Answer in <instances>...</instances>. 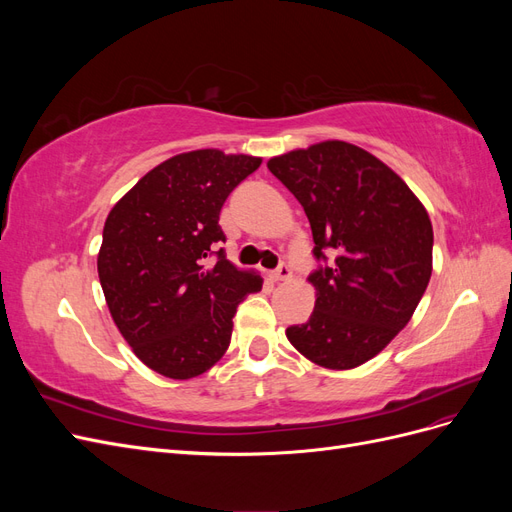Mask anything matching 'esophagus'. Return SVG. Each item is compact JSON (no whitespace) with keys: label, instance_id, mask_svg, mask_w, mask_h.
Wrapping results in <instances>:
<instances>
[{"label":"esophagus","instance_id":"esophagus-1","mask_svg":"<svg viewBox=\"0 0 512 512\" xmlns=\"http://www.w3.org/2000/svg\"><path fill=\"white\" fill-rule=\"evenodd\" d=\"M290 275H292V271H290V267L286 265V262H282L280 267L269 273V277H271L273 282H286V280H290Z\"/></svg>","mask_w":512,"mask_h":512}]
</instances>
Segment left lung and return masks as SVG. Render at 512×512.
I'll list each match as a JSON object with an SVG mask.
<instances>
[{"label":"left lung","instance_id":"left-lung-1","mask_svg":"<svg viewBox=\"0 0 512 512\" xmlns=\"http://www.w3.org/2000/svg\"><path fill=\"white\" fill-rule=\"evenodd\" d=\"M312 226L314 312L286 329L309 361L352 369L410 322L431 277L429 215L399 175L369 151L324 141L267 162ZM331 249L336 258L323 256Z\"/></svg>","mask_w":512,"mask_h":512}]
</instances>
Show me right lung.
<instances>
[{"mask_svg":"<svg viewBox=\"0 0 512 512\" xmlns=\"http://www.w3.org/2000/svg\"><path fill=\"white\" fill-rule=\"evenodd\" d=\"M260 162L220 149L179 153L108 213L98 254L106 305L138 359L166 378L188 380L218 363L237 305L262 288L220 247L222 205Z\"/></svg>","mask_w":512,"mask_h":512,"instance_id":"add662e5","label":"right lung"}]
</instances>
